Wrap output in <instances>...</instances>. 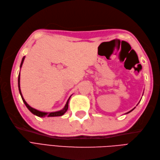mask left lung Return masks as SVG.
<instances>
[{"instance_id": "1", "label": "left lung", "mask_w": 160, "mask_h": 160, "mask_svg": "<svg viewBox=\"0 0 160 160\" xmlns=\"http://www.w3.org/2000/svg\"><path fill=\"white\" fill-rule=\"evenodd\" d=\"M139 103H138V104H139ZM135 109V108H133V109H132V110H131V111H129V112H128V113H130V112H131V111H133V109Z\"/></svg>"}]
</instances>
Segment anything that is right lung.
<instances>
[{"mask_svg": "<svg viewBox=\"0 0 160 160\" xmlns=\"http://www.w3.org/2000/svg\"><path fill=\"white\" fill-rule=\"evenodd\" d=\"M25 57H23L22 59V61H21V63L20 68H21V67H22V63H23V61H24V60H25ZM18 85L19 93H20V95H21V98H22V101H23L24 103H25V105L27 106V108H28V109L29 110L32 114L38 116V117L45 118V117H46V116H47V117H57V116H61V115H64V113L67 111V109H68L69 101V99H70V98H71V95L70 96V98H69V99L67 100V103H66V104H65V105L64 108L62 109H61V110H60V111H55V112H49V113H47V112H42V111H38V110H37V109H34V108H31V106L26 102L25 100L24 99L23 97H22V93H21V88H20V72H19V74H18Z\"/></svg>", "mask_w": 160, "mask_h": 160, "instance_id": "right-lung-1", "label": "right lung"}]
</instances>
